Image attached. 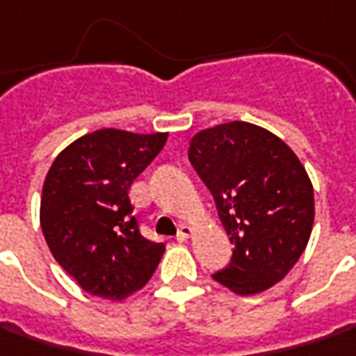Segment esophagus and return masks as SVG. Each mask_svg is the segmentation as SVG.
<instances>
[{"label": "esophagus", "instance_id": "esophagus-1", "mask_svg": "<svg viewBox=\"0 0 356 356\" xmlns=\"http://www.w3.org/2000/svg\"><path fill=\"white\" fill-rule=\"evenodd\" d=\"M191 236H193V228H191L189 225H181L177 232L179 242H185V240H189Z\"/></svg>", "mask_w": 356, "mask_h": 356}]
</instances>
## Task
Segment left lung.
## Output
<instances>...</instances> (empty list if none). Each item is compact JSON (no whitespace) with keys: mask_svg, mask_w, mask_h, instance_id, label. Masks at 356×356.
Segmentation results:
<instances>
[{"mask_svg":"<svg viewBox=\"0 0 356 356\" xmlns=\"http://www.w3.org/2000/svg\"><path fill=\"white\" fill-rule=\"evenodd\" d=\"M189 161L213 193L232 260L215 280L238 296L262 293L288 276L312 236V179L272 131L228 122L197 131Z\"/></svg>","mask_w":356,"mask_h":356,"instance_id":"1","label":"left lung"}]
</instances>
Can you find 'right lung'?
<instances>
[{
	"label": "right lung",
	"mask_w": 356,
	"mask_h": 356,
	"mask_svg": "<svg viewBox=\"0 0 356 356\" xmlns=\"http://www.w3.org/2000/svg\"><path fill=\"white\" fill-rule=\"evenodd\" d=\"M165 141L167 131L96 129L67 145L44 177L39 218L47 246L96 298H129L149 282L165 252V244L141 236L128 197Z\"/></svg>",
	"instance_id": "right-lung-1"
}]
</instances>
